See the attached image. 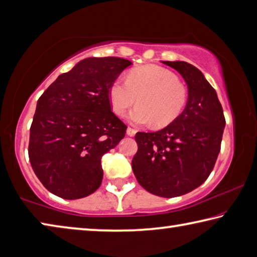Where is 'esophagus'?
Here are the masks:
<instances>
[{
  "instance_id": "esophagus-1",
  "label": "esophagus",
  "mask_w": 257,
  "mask_h": 257,
  "mask_svg": "<svg viewBox=\"0 0 257 257\" xmlns=\"http://www.w3.org/2000/svg\"><path fill=\"white\" fill-rule=\"evenodd\" d=\"M127 135L128 136H130V137H133V136H135V135H136V130H135L134 128H128L127 129Z\"/></svg>"
}]
</instances>
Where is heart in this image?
<instances>
[{"instance_id":"1","label":"heart","mask_w":257,"mask_h":257,"mask_svg":"<svg viewBox=\"0 0 257 257\" xmlns=\"http://www.w3.org/2000/svg\"><path fill=\"white\" fill-rule=\"evenodd\" d=\"M108 101L113 112L122 116L136 101L138 105L129 113L134 124L165 127L181 114L188 101V90L172 71L159 66L133 69L127 79H116L108 88Z\"/></svg>"}]
</instances>
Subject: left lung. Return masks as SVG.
I'll use <instances>...</instances> for the list:
<instances>
[{
    "label": "left lung",
    "instance_id": "obj_1",
    "mask_svg": "<svg viewBox=\"0 0 257 257\" xmlns=\"http://www.w3.org/2000/svg\"><path fill=\"white\" fill-rule=\"evenodd\" d=\"M184 77L188 101L181 114L155 133H137L133 171L149 193L171 198L197 188L212 172L221 150L225 119L216 93L196 67L163 61Z\"/></svg>",
    "mask_w": 257,
    "mask_h": 257
}]
</instances>
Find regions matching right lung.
<instances>
[{
	"mask_svg": "<svg viewBox=\"0 0 257 257\" xmlns=\"http://www.w3.org/2000/svg\"><path fill=\"white\" fill-rule=\"evenodd\" d=\"M130 61L88 58L60 75L38 98L28 155L45 188L64 199L88 196L102 184V156L127 125L111 111L108 88Z\"/></svg>",
	"mask_w": 257,
	"mask_h": 257,
	"instance_id": "add662e5",
	"label": "right lung"
}]
</instances>
